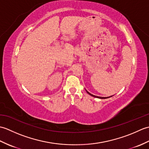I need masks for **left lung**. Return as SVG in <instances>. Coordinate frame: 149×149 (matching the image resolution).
Listing matches in <instances>:
<instances>
[{
    "instance_id": "1",
    "label": "left lung",
    "mask_w": 149,
    "mask_h": 149,
    "mask_svg": "<svg viewBox=\"0 0 149 149\" xmlns=\"http://www.w3.org/2000/svg\"><path fill=\"white\" fill-rule=\"evenodd\" d=\"M86 92L90 95H91V96H92V97H96V98H99V99H107V98H108V97H99V96H95V95H92L91 93H90V92H88V91L86 90ZM110 97H112V96H110Z\"/></svg>"
}]
</instances>
